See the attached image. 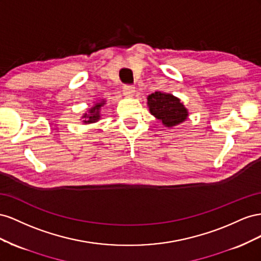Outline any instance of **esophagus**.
I'll use <instances>...</instances> for the list:
<instances>
[{
	"mask_svg": "<svg viewBox=\"0 0 261 261\" xmlns=\"http://www.w3.org/2000/svg\"><path fill=\"white\" fill-rule=\"evenodd\" d=\"M122 92H123V95L126 96V97H132V96L136 94V88L132 85H124L122 88Z\"/></svg>",
	"mask_w": 261,
	"mask_h": 261,
	"instance_id": "obj_1",
	"label": "esophagus"
}]
</instances>
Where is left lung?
Wrapping results in <instances>:
<instances>
[{
	"label": "left lung",
	"instance_id": "8db88e82",
	"mask_svg": "<svg viewBox=\"0 0 261 261\" xmlns=\"http://www.w3.org/2000/svg\"><path fill=\"white\" fill-rule=\"evenodd\" d=\"M150 113L168 128L184 122L188 117V110L179 98L172 94L155 92L147 96Z\"/></svg>",
	"mask_w": 261,
	"mask_h": 261
}]
</instances>
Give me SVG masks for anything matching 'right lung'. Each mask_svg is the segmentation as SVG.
Masks as SVG:
<instances>
[{
  "mask_svg": "<svg viewBox=\"0 0 261 261\" xmlns=\"http://www.w3.org/2000/svg\"><path fill=\"white\" fill-rule=\"evenodd\" d=\"M105 105V100H101L99 102H96L95 105L88 109V113L84 114V116L82 117L84 119L83 122L85 124L87 123H94L97 122L100 119V108Z\"/></svg>",
  "mask_w": 261,
  "mask_h": 261,
  "instance_id": "obj_1",
  "label": "right lung"
}]
</instances>
